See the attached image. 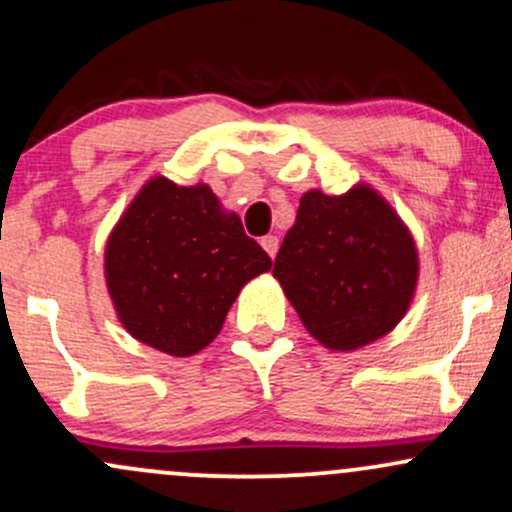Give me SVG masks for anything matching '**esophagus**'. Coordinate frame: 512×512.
Returning a JSON list of instances; mask_svg holds the SVG:
<instances>
[{
  "instance_id": "34e87169",
  "label": "esophagus",
  "mask_w": 512,
  "mask_h": 512,
  "mask_svg": "<svg viewBox=\"0 0 512 512\" xmlns=\"http://www.w3.org/2000/svg\"><path fill=\"white\" fill-rule=\"evenodd\" d=\"M260 243H262V248H264V252H267L269 257H274L276 250H279V238H276V236H264Z\"/></svg>"
}]
</instances>
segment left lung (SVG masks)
Masks as SVG:
<instances>
[{
	"instance_id": "left-lung-1",
	"label": "left lung",
	"mask_w": 512,
	"mask_h": 512,
	"mask_svg": "<svg viewBox=\"0 0 512 512\" xmlns=\"http://www.w3.org/2000/svg\"><path fill=\"white\" fill-rule=\"evenodd\" d=\"M409 226L368 182L308 190L274 262L303 327L330 351H356L402 322L419 286Z\"/></svg>"
}]
</instances>
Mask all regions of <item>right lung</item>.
<instances>
[{"label": "right lung", "mask_w": 512, "mask_h": 512, "mask_svg": "<svg viewBox=\"0 0 512 512\" xmlns=\"http://www.w3.org/2000/svg\"><path fill=\"white\" fill-rule=\"evenodd\" d=\"M269 269L267 252L207 182L178 185L163 175L139 187L103 252L120 325L175 358L214 342L243 286Z\"/></svg>", "instance_id": "right-lung-1"}]
</instances>
